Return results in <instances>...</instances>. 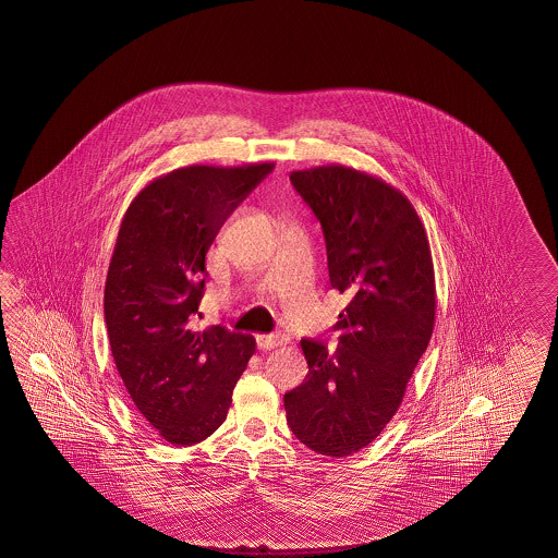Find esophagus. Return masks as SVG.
<instances>
[{
  "label": "esophagus",
  "mask_w": 558,
  "mask_h": 558,
  "mask_svg": "<svg viewBox=\"0 0 558 558\" xmlns=\"http://www.w3.org/2000/svg\"><path fill=\"white\" fill-rule=\"evenodd\" d=\"M283 343V337L281 335H257V347L262 351H271L275 347Z\"/></svg>",
  "instance_id": "esophagus-1"
}]
</instances>
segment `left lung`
<instances>
[{"label": "left lung", "instance_id": "left-lung-1", "mask_svg": "<svg viewBox=\"0 0 558 558\" xmlns=\"http://www.w3.org/2000/svg\"><path fill=\"white\" fill-rule=\"evenodd\" d=\"M289 178L319 219L329 281L349 305L332 327L341 331L337 349L301 341L307 379L284 392L287 423L311 451L341 459L379 437L427 351L433 257L415 207L383 179L344 166Z\"/></svg>", "mask_w": 558, "mask_h": 558}]
</instances>
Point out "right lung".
I'll return each mask as SVG.
<instances>
[{
    "label": "right lung",
    "mask_w": 558,
    "mask_h": 558,
    "mask_svg": "<svg viewBox=\"0 0 558 558\" xmlns=\"http://www.w3.org/2000/svg\"><path fill=\"white\" fill-rule=\"evenodd\" d=\"M274 167H179L147 183L119 227L104 296L111 353L137 411L175 447L223 425L255 353L251 335L193 320L215 235Z\"/></svg>",
    "instance_id": "1"
}]
</instances>
